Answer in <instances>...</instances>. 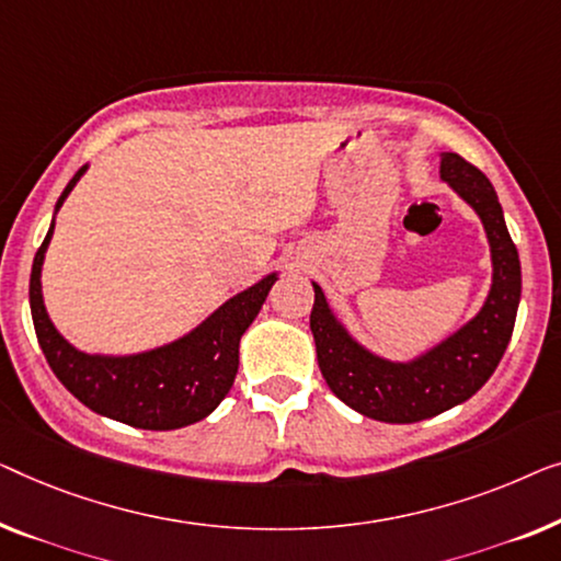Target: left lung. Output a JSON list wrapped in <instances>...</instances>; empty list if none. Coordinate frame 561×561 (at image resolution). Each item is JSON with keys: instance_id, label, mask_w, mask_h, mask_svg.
Returning a JSON list of instances; mask_svg holds the SVG:
<instances>
[{"instance_id": "obj_1", "label": "left lung", "mask_w": 561, "mask_h": 561, "mask_svg": "<svg viewBox=\"0 0 561 561\" xmlns=\"http://www.w3.org/2000/svg\"><path fill=\"white\" fill-rule=\"evenodd\" d=\"M442 178L483 218L493 254V287L478 318L414 363L370 356L337 325L318 284L310 328L322 378L343 404L370 420L412 424L468 401L499 368L516 325L520 262L491 180L460 154L442 157Z\"/></svg>"}]
</instances>
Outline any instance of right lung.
Returning <instances> with one entry per match:
<instances>
[{"label":"right lung","instance_id":"obj_1","mask_svg":"<svg viewBox=\"0 0 561 561\" xmlns=\"http://www.w3.org/2000/svg\"><path fill=\"white\" fill-rule=\"evenodd\" d=\"M83 170H78L66 185L55 210L73 191ZM53 226L33 262L30 310H33L37 343L58 381L81 404L129 427L178 430L208 416L231 391L239 370V341L262 310L277 274H270L254 287L228 299L201 328L180 337L178 343L131 358L85 356L62 341L45 312L41 266Z\"/></svg>","mask_w":561,"mask_h":561}]
</instances>
